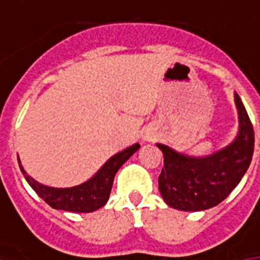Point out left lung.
Wrapping results in <instances>:
<instances>
[{"label":"left lung","instance_id":"left-lung-1","mask_svg":"<svg viewBox=\"0 0 260 260\" xmlns=\"http://www.w3.org/2000/svg\"><path fill=\"white\" fill-rule=\"evenodd\" d=\"M240 130L232 144L206 157H190L157 144L164 156L158 190L168 206L198 212L217 206L239 184L253 154V127L244 104L235 94Z\"/></svg>","mask_w":260,"mask_h":260}]
</instances>
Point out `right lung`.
<instances>
[{"label": "right lung", "mask_w": 260, "mask_h": 260, "mask_svg": "<svg viewBox=\"0 0 260 260\" xmlns=\"http://www.w3.org/2000/svg\"><path fill=\"white\" fill-rule=\"evenodd\" d=\"M140 145L134 144L130 148L124 149L122 152L112 156L104 166L99 170V172L88 182L82 183L80 186L70 187V188H54L40 184L29 176L24 171L20 164V170L23 172L24 178L29 183L36 194L43 199L44 202L58 210L73 213H90L98 210L107 203L111 192L112 183L115 174L124 161L130 158L138 150Z\"/></svg>", "instance_id": "obj_1"}]
</instances>
